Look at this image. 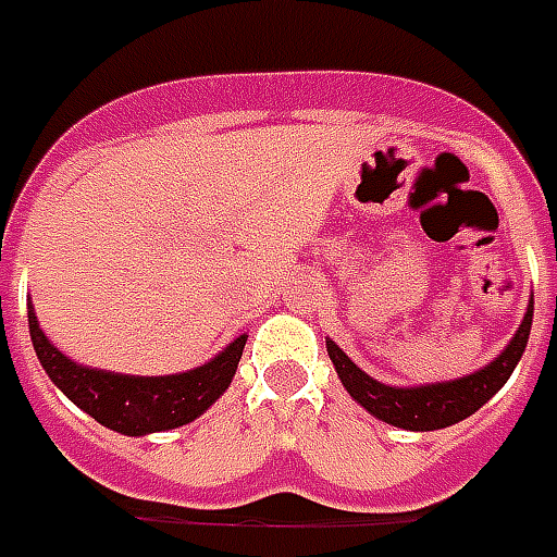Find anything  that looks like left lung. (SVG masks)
<instances>
[{
    "mask_svg": "<svg viewBox=\"0 0 557 557\" xmlns=\"http://www.w3.org/2000/svg\"><path fill=\"white\" fill-rule=\"evenodd\" d=\"M531 318H534V299L528 302V311H524L516 335L510 338V345L500 350L495 360L483 366V369H476V372L465 374V377L437 381V384H381V381H374L372 374L362 372L360 366L330 338H326V354H330L335 372H338V381L345 384L350 398L357 405H362L372 417L396 425V429H408V432H435V429L456 425L465 417L480 411L488 398L507 384V377L519 366L524 348H528Z\"/></svg>",
    "mask_w": 557,
    "mask_h": 557,
    "instance_id": "1",
    "label": "left lung"
}]
</instances>
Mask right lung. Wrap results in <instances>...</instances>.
I'll return each instance as SVG.
<instances>
[{"label":"right lung","mask_w":557,"mask_h":557,"mask_svg":"<svg viewBox=\"0 0 557 557\" xmlns=\"http://www.w3.org/2000/svg\"><path fill=\"white\" fill-rule=\"evenodd\" d=\"M29 335L47 377L81 411L128 437L180 429L209 411V405H215L234 381L248 338V335H236L212 360L188 372L144 377V374L108 372L69 360L38 326L33 299H29Z\"/></svg>","instance_id":"1"}]
</instances>
